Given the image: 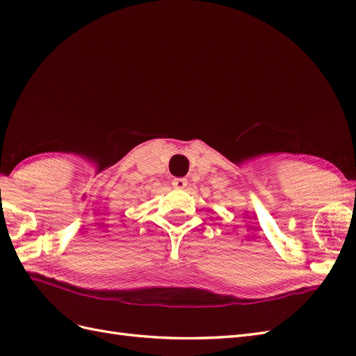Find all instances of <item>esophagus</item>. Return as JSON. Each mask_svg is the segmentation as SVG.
Wrapping results in <instances>:
<instances>
[{"label": "esophagus", "mask_w": 356, "mask_h": 356, "mask_svg": "<svg viewBox=\"0 0 356 356\" xmlns=\"http://www.w3.org/2000/svg\"><path fill=\"white\" fill-rule=\"evenodd\" d=\"M187 179L186 178H175L174 181H172V186H174V188H178V190H184L187 187Z\"/></svg>", "instance_id": "esophagus-1"}]
</instances>
